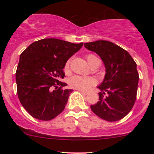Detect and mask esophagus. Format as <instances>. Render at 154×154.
Returning a JSON list of instances; mask_svg holds the SVG:
<instances>
[{"mask_svg":"<svg viewBox=\"0 0 154 154\" xmlns=\"http://www.w3.org/2000/svg\"><path fill=\"white\" fill-rule=\"evenodd\" d=\"M80 92H81V93H82V94H83V95H88V92H86V91H80Z\"/></svg>","mask_w":154,"mask_h":154,"instance_id":"obj_1","label":"esophagus"}]
</instances>
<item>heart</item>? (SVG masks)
Masks as SVG:
<instances>
[{"label": "heart", "instance_id": "b5f03b06", "mask_svg": "<svg viewBox=\"0 0 154 154\" xmlns=\"http://www.w3.org/2000/svg\"><path fill=\"white\" fill-rule=\"evenodd\" d=\"M88 62L91 65L94 63L95 61L99 60L96 56L93 54H88L86 56ZM70 61H68L65 64L64 69L66 72L69 71ZM96 84V80L92 77H82L79 75H75L69 79V85L70 87L75 88V89L80 90V91H88L92 86Z\"/></svg>", "mask_w": 154, "mask_h": 154}]
</instances>
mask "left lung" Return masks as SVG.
Here are the masks:
<instances>
[{
	"mask_svg": "<svg viewBox=\"0 0 154 154\" xmlns=\"http://www.w3.org/2000/svg\"><path fill=\"white\" fill-rule=\"evenodd\" d=\"M84 46L100 56L106 69L103 82L98 86L99 101L91 106V110L106 121H119L128 115L135 102L137 64L128 51L107 40L85 43Z\"/></svg>",
	"mask_w": 154,
	"mask_h": 154,
	"instance_id": "left-lung-1",
	"label": "left lung"
}]
</instances>
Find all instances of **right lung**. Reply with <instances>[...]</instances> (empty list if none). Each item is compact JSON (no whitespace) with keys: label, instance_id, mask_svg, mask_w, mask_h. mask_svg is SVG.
Listing matches in <instances>:
<instances>
[{"label":"right lung","instance_id":"obj_1","mask_svg":"<svg viewBox=\"0 0 154 154\" xmlns=\"http://www.w3.org/2000/svg\"><path fill=\"white\" fill-rule=\"evenodd\" d=\"M83 43H72L56 38L38 40L22 53L16 72L17 94L22 106L32 117L43 121L54 119L64 109L72 89H62L66 83L67 60Z\"/></svg>","mask_w":154,"mask_h":154}]
</instances>
